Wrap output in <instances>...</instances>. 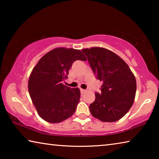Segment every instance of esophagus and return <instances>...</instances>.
I'll list each match as a JSON object with an SVG mask.
<instances>
[{
	"label": "esophagus",
	"mask_w": 159,
	"mask_h": 159,
	"mask_svg": "<svg viewBox=\"0 0 159 159\" xmlns=\"http://www.w3.org/2000/svg\"><path fill=\"white\" fill-rule=\"evenodd\" d=\"M80 92H81V93H85L86 92V90H84V89H80Z\"/></svg>",
	"instance_id": "1"
}]
</instances>
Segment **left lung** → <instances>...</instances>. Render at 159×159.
I'll use <instances>...</instances> for the list:
<instances>
[{
    "instance_id": "obj_1",
    "label": "left lung",
    "mask_w": 159,
    "mask_h": 159,
    "mask_svg": "<svg viewBox=\"0 0 159 159\" xmlns=\"http://www.w3.org/2000/svg\"><path fill=\"white\" fill-rule=\"evenodd\" d=\"M91 69L97 79L102 81L101 93L90 104L93 117L103 122H115L127 114L133 105L136 93V80L123 59L104 48H85Z\"/></svg>"
}]
</instances>
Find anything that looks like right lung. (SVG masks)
<instances>
[{"instance_id":"right-lung-1","label":"right lung","mask_w":159,"mask_h":159,"mask_svg":"<svg viewBox=\"0 0 159 159\" xmlns=\"http://www.w3.org/2000/svg\"><path fill=\"white\" fill-rule=\"evenodd\" d=\"M76 60L87 59L80 50L57 48L43 56L32 70L28 82L29 95L38 114L45 121L60 123L76 111L80 98L79 88L62 83Z\"/></svg>"}]
</instances>
